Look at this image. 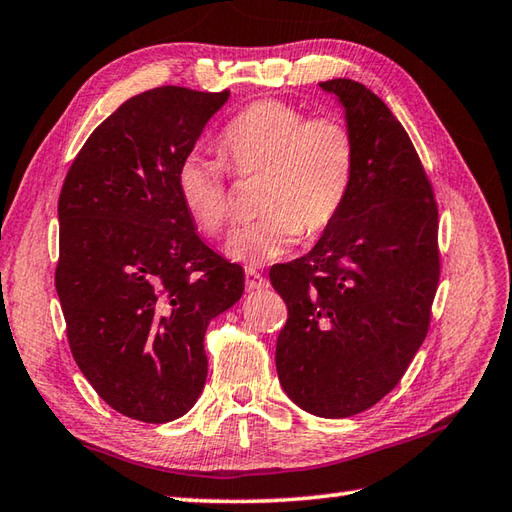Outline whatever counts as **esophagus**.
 Instances as JSON below:
<instances>
[{
    "instance_id": "esophagus-1",
    "label": "esophagus",
    "mask_w": 512,
    "mask_h": 512,
    "mask_svg": "<svg viewBox=\"0 0 512 512\" xmlns=\"http://www.w3.org/2000/svg\"><path fill=\"white\" fill-rule=\"evenodd\" d=\"M268 288V279L257 273V270L248 268L246 270V290H262Z\"/></svg>"
}]
</instances>
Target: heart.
I'll return each mask as SVG.
<instances>
[{"mask_svg": "<svg viewBox=\"0 0 512 512\" xmlns=\"http://www.w3.org/2000/svg\"><path fill=\"white\" fill-rule=\"evenodd\" d=\"M220 154L233 176L264 178L257 195L262 217L235 228L226 242L235 262H277L299 244L301 233L319 237L332 228L350 198L356 147L339 118H310L295 105L257 101L224 127ZM176 191L202 233L220 235L231 222V195L217 160L182 158Z\"/></svg>", "mask_w": 512, "mask_h": 512, "instance_id": "b5f03b06", "label": "heart"}]
</instances>
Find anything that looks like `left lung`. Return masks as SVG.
Returning a JSON list of instances; mask_svg holds the SVG:
<instances>
[{"label": "left lung", "mask_w": 512, "mask_h": 512, "mask_svg": "<svg viewBox=\"0 0 512 512\" xmlns=\"http://www.w3.org/2000/svg\"><path fill=\"white\" fill-rule=\"evenodd\" d=\"M356 147L350 198L308 255L270 268L288 306L277 374L288 398L347 418L387 396L429 332L440 279L438 204L416 147L363 83H319Z\"/></svg>", "instance_id": "1"}]
</instances>
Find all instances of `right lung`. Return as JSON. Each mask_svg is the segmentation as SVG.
<instances>
[{
    "mask_svg": "<svg viewBox=\"0 0 512 512\" xmlns=\"http://www.w3.org/2000/svg\"><path fill=\"white\" fill-rule=\"evenodd\" d=\"M231 92L162 85L85 140L59 195L54 286L76 365L127 418L184 416L206 380L204 332L239 301L242 266L195 233L176 169Z\"/></svg>",
    "mask_w": 512,
    "mask_h": 512,
    "instance_id": "add662e5",
    "label": "right lung"
}]
</instances>
